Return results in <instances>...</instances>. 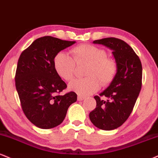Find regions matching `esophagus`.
Here are the masks:
<instances>
[{
	"label": "esophagus",
	"mask_w": 158,
	"mask_h": 158,
	"mask_svg": "<svg viewBox=\"0 0 158 158\" xmlns=\"http://www.w3.org/2000/svg\"><path fill=\"white\" fill-rule=\"evenodd\" d=\"M77 99H78V101H82L85 99V97H83V96H78Z\"/></svg>",
	"instance_id": "1"
}]
</instances>
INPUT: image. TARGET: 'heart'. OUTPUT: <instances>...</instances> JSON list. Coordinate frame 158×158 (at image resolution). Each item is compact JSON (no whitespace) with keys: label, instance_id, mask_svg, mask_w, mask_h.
I'll list each match as a JSON object with an SVG mask.
<instances>
[{"label":"heart","instance_id":"heart-1","mask_svg":"<svg viewBox=\"0 0 158 158\" xmlns=\"http://www.w3.org/2000/svg\"><path fill=\"white\" fill-rule=\"evenodd\" d=\"M73 59L64 52L58 53L54 59L55 71L60 78L70 81L73 77L77 64L86 63L85 79L72 80L68 85L69 90L78 94L87 96L94 94L103 86L112 82L116 75L117 64L113 59L107 56L103 48L89 44H81L71 51Z\"/></svg>","mask_w":158,"mask_h":158}]
</instances>
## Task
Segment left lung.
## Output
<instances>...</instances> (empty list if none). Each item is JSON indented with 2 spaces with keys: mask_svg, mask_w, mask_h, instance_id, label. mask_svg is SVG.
<instances>
[{
  "mask_svg": "<svg viewBox=\"0 0 158 158\" xmlns=\"http://www.w3.org/2000/svg\"><path fill=\"white\" fill-rule=\"evenodd\" d=\"M113 50L116 75L107 89L94 96L96 107L89 114L94 126L103 130L121 127L132 113L142 85V64L138 56L124 41L115 37L94 40ZM105 97L106 100L102 98Z\"/></svg>",
  "mask_w": 158,
  "mask_h": 158,
  "instance_id": "left-lung-1",
  "label": "left lung"
}]
</instances>
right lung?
Returning a JSON list of instances; mask_svg holds the SVG:
<instances>
[{"label":"right lung","instance_id":"add662e5","mask_svg":"<svg viewBox=\"0 0 158 158\" xmlns=\"http://www.w3.org/2000/svg\"><path fill=\"white\" fill-rule=\"evenodd\" d=\"M75 43L45 36L35 40L20 54L15 87L24 114L39 128L60 125L70 105L77 102V95L73 91L59 95L67 85L54 68V56Z\"/></svg>","mask_w":158,"mask_h":158}]
</instances>
